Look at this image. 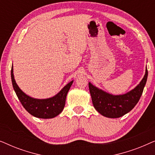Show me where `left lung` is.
Masks as SVG:
<instances>
[{
  "label": "left lung",
  "mask_w": 155,
  "mask_h": 155,
  "mask_svg": "<svg viewBox=\"0 0 155 155\" xmlns=\"http://www.w3.org/2000/svg\"><path fill=\"white\" fill-rule=\"evenodd\" d=\"M148 75L146 68L145 74L139 84L130 92L121 95H113L96 87L89 82V89L95 109L107 118H119L130 111L138 102Z\"/></svg>",
  "instance_id": "8db88e82"
}]
</instances>
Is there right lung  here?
I'll return each mask as SVG.
<instances>
[{"label": "right lung", "mask_w": 155, "mask_h": 155, "mask_svg": "<svg viewBox=\"0 0 155 155\" xmlns=\"http://www.w3.org/2000/svg\"><path fill=\"white\" fill-rule=\"evenodd\" d=\"M11 79L15 92L23 107L31 115L40 118H54L62 112L65 107L67 94L73 82V80L67 84L54 97L48 99H39L28 96L20 90L15 80L12 66L11 69Z\"/></svg>", "instance_id": "obj_1"}]
</instances>
